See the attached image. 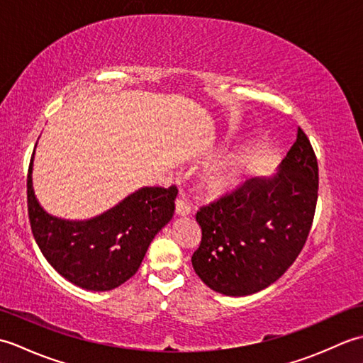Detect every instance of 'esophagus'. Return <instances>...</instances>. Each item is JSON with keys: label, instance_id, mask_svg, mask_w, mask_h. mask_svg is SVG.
Segmentation results:
<instances>
[{"label": "esophagus", "instance_id": "1", "mask_svg": "<svg viewBox=\"0 0 363 363\" xmlns=\"http://www.w3.org/2000/svg\"><path fill=\"white\" fill-rule=\"evenodd\" d=\"M190 204L187 203V199L184 198H177L176 199V213L177 215H189L190 213Z\"/></svg>", "mask_w": 363, "mask_h": 363}]
</instances>
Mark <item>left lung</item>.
<instances>
[{
  "instance_id": "1",
  "label": "left lung",
  "mask_w": 363,
  "mask_h": 363,
  "mask_svg": "<svg viewBox=\"0 0 363 363\" xmlns=\"http://www.w3.org/2000/svg\"><path fill=\"white\" fill-rule=\"evenodd\" d=\"M318 199V162L306 133L273 177H252L196 212L201 242L191 256L212 290L246 296L287 272L309 237Z\"/></svg>"
}]
</instances>
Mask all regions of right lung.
I'll return each mask as SVG.
<instances>
[{"label": "right lung", "instance_id": "1", "mask_svg": "<svg viewBox=\"0 0 363 363\" xmlns=\"http://www.w3.org/2000/svg\"><path fill=\"white\" fill-rule=\"evenodd\" d=\"M28 215L45 259L67 281L86 290L106 291L133 277L159 230L174 213L176 186L143 187L99 217L87 221L60 220L46 213L30 184Z\"/></svg>", "mask_w": 363, "mask_h": 363}]
</instances>
